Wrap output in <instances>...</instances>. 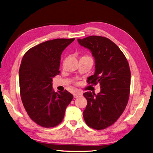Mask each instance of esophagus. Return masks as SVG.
<instances>
[{"label":"esophagus","mask_w":153,"mask_h":153,"mask_svg":"<svg viewBox=\"0 0 153 153\" xmlns=\"http://www.w3.org/2000/svg\"><path fill=\"white\" fill-rule=\"evenodd\" d=\"M82 95V93L81 92H75V93L73 94V96H74V98H78V97H79V96H80Z\"/></svg>","instance_id":"1"}]
</instances>
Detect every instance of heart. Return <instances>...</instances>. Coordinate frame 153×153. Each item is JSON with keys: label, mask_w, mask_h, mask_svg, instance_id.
<instances>
[{"label": "heart", "mask_w": 153, "mask_h": 153, "mask_svg": "<svg viewBox=\"0 0 153 153\" xmlns=\"http://www.w3.org/2000/svg\"><path fill=\"white\" fill-rule=\"evenodd\" d=\"M88 57V56H84V57Z\"/></svg>", "instance_id": "heart-1"}]
</instances>
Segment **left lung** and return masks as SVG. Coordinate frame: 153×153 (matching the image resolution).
Returning a JSON list of instances; mask_svg holds the SVG:
<instances>
[{"mask_svg": "<svg viewBox=\"0 0 153 153\" xmlns=\"http://www.w3.org/2000/svg\"><path fill=\"white\" fill-rule=\"evenodd\" d=\"M78 43L89 49L95 60V72L87 78L89 84H100L97 94L86 92L87 101L83 116L86 124L103 129L117 121L128 103L131 73L126 57L112 41L102 36H91L78 39Z\"/></svg>", "mask_w": 153, "mask_h": 153, "instance_id": "8db88e82", "label": "left lung"}]
</instances>
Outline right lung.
Instances as JSON below:
<instances>
[{"instance_id":"add662e5","label":"right lung","mask_w":153,"mask_h":153,"mask_svg":"<svg viewBox=\"0 0 153 153\" xmlns=\"http://www.w3.org/2000/svg\"><path fill=\"white\" fill-rule=\"evenodd\" d=\"M75 38L41 43L25 53L19 70L20 95L30 118L45 128L61 123L73 96L66 90H53L52 79L59 71L61 55Z\"/></svg>"}]
</instances>
